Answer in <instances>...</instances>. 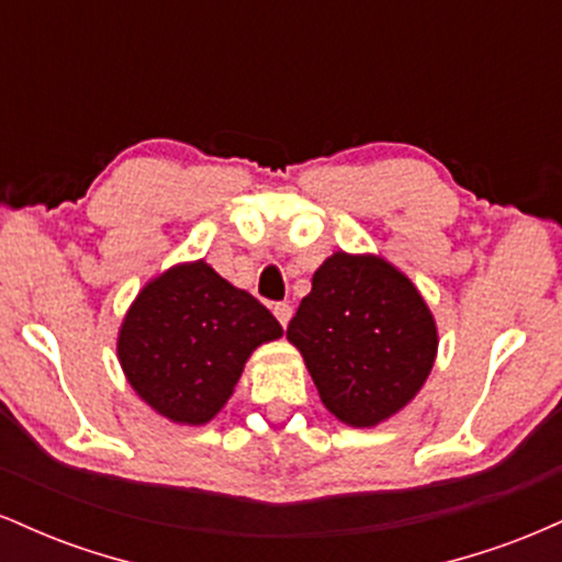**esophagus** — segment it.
<instances>
[{"label": "esophagus", "mask_w": 562, "mask_h": 562, "mask_svg": "<svg viewBox=\"0 0 562 562\" xmlns=\"http://www.w3.org/2000/svg\"><path fill=\"white\" fill-rule=\"evenodd\" d=\"M272 312H274V317L280 319V325L288 327L290 317H293V306H290V303H285V301H280V303H274Z\"/></svg>", "instance_id": "esophagus-1"}]
</instances>
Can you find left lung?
Here are the masks:
<instances>
[{"label": "left lung", "instance_id": "8db88e82", "mask_svg": "<svg viewBox=\"0 0 562 562\" xmlns=\"http://www.w3.org/2000/svg\"><path fill=\"white\" fill-rule=\"evenodd\" d=\"M322 402L353 428L378 425L420 391L436 359L423 295L378 256L335 254L288 325Z\"/></svg>", "mask_w": 562, "mask_h": 562}]
</instances>
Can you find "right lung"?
Here are the masks:
<instances>
[{
  "instance_id": "add662e5",
  "label": "right lung",
  "mask_w": 562,
  "mask_h": 562,
  "mask_svg": "<svg viewBox=\"0 0 562 562\" xmlns=\"http://www.w3.org/2000/svg\"><path fill=\"white\" fill-rule=\"evenodd\" d=\"M280 335L261 301L195 261L169 269L137 295L121 327L119 359L153 409L200 425L227 404L250 351Z\"/></svg>"
}]
</instances>
